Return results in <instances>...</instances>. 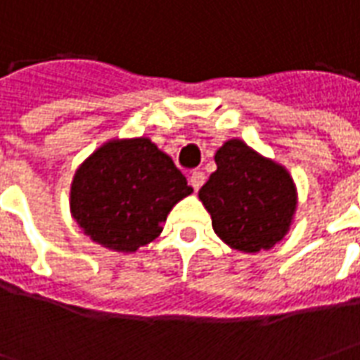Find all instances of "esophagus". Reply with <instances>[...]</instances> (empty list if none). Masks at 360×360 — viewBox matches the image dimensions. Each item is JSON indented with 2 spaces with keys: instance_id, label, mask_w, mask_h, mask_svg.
<instances>
[{
  "instance_id": "obj_1",
  "label": "esophagus",
  "mask_w": 360,
  "mask_h": 360,
  "mask_svg": "<svg viewBox=\"0 0 360 360\" xmlns=\"http://www.w3.org/2000/svg\"><path fill=\"white\" fill-rule=\"evenodd\" d=\"M204 181H206V175H204L202 172H193L191 175H188V183H191V187L195 188V191H198V188L202 187Z\"/></svg>"
}]
</instances>
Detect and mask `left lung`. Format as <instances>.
I'll return each instance as SVG.
<instances>
[{"label": "left lung", "mask_w": 360, "mask_h": 360, "mask_svg": "<svg viewBox=\"0 0 360 360\" xmlns=\"http://www.w3.org/2000/svg\"><path fill=\"white\" fill-rule=\"evenodd\" d=\"M216 165L198 191L214 231L243 252L271 249L289 231L297 208L291 175L239 139L216 152Z\"/></svg>", "instance_id": "left-lung-1"}]
</instances>
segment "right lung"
Returning <instances> with one entry per match:
<instances>
[{"label":"right lung","instance_id":"obj_1","mask_svg":"<svg viewBox=\"0 0 360 360\" xmlns=\"http://www.w3.org/2000/svg\"><path fill=\"white\" fill-rule=\"evenodd\" d=\"M193 193L150 139L110 141L75 173L71 214L105 249L134 252L162 233L167 214Z\"/></svg>","mask_w":360,"mask_h":360}]
</instances>
